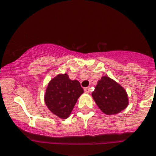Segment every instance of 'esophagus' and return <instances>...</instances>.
Returning a JSON list of instances; mask_svg holds the SVG:
<instances>
[{"label": "esophagus", "mask_w": 156, "mask_h": 156, "mask_svg": "<svg viewBox=\"0 0 156 156\" xmlns=\"http://www.w3.org/2000/svg\"><path fill=\"white\" fill-rule=\"evenodd\" d=\"M84 90H85V93H89L90 90H91V88H90V87H86V88H84Z\"/></svg>", "instance_id": "esophagus-1"}]
</instances>
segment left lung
Here are the masks:
<instances>
[{"label":"left lung","mask_w":156,"mask_h":156,"mask_svg":"<svg viewBox=\"0 0 156 156\" xmlns=\"http://www.w3.org/2000/svg\"><path fill=\"white\" fill-rule=\"evenodd\" d=\"M91 95L96 105L106 115L119 113L129 105L126 90L107 76H103L98 81Z\"/></svg>","instance_id":"1"}]
</instances>
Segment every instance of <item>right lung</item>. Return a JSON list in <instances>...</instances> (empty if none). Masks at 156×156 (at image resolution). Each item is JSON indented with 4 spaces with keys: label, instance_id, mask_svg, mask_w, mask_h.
Listing matches in <instances>:
<instances>
[{
    "label": "right lung",
    "instance_id": "right-lung-1",
    "mask_svg": "<svg viewBox=\"0 0 156 156\" xmlns=\"http://www.w3.org/2000/svg\"><path fill=\"white\" fill-rule=\"evenodd\" d=\"M83 92L79 81L71 80L67 74L58 75L48 83L44 95L45 104L53 114L65 119Z\"/></svg>",
    "mask_w": 156,
    "mask_h": 156
}]
</instances>
